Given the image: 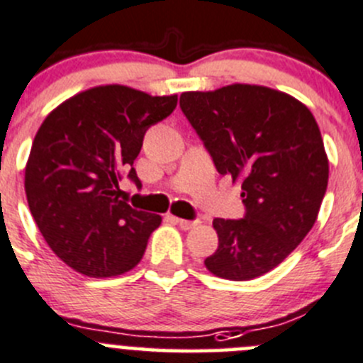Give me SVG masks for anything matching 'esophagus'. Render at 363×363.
<instances>
[{
	"mask_svg": "<svg viewBox=\"0 0 363 363\" xmlns=\"http://www.w3.org/2000/svg\"><path fill=\"white\" fill-rule=\"evenodd\" d=\"M172 221L177 223L182 230H189V228H193L196 223H199L196 220H182V218H175V216H172Z\"/></svg>",
	"mask_w": 363,
	"mask_h": 363,
	"instance_id": "esophagus-1",
	"label": "esophagus"
}]
</instances>
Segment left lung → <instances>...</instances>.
I'll return each mask as SVG.
<instances>
[{
	"mask_svg": "<svg viewBox=\"0 0 363 363\" xmlns=\"http://www.w3.org/2000/svg\"><path fill=\"white\" fill-rule=\"evenodd\" d=\"M181 110L218 174L241 181L245 216L216 218L213 275L252 280L279 266L314 227L328 186V157L305 104L257 84L184 92Z\"/></svg>",
	"mask_w": 363,
	"mask_h": 363,
	"instance_id": "1",
	"label": "left lung"
}]
</instances>
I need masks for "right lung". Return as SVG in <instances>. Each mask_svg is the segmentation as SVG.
<instances>
[{
	"label": "right lung",
	"mask_w": 363,
	"mask_h": 363,
	"mask_svg": "<svg viewBox=\"0 0 363 363\" xmlns=\"http://www.w3.org/2000/svg\"><path fill=\"white\" fill-rule=\"evenodd\" d=\"M177 96L152 97L106 84L70 97L45 117L24 172L28 206L49 248L86 277H117L145 253L160 214L121 199L124 175L142 186L133 163L150 125Z\"/></svg>",
	"instance_id": "add662e5"
}]
</instances>
